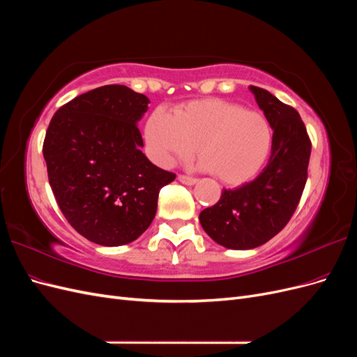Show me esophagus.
Wrapping results in <instances>:
<instances>
[{
  "mask_svg": "<svg viewBox=\"0 0 357 357\" xmlns=\"http://www.w3.org/2000/svg\"><path fill=\"white\" fill-rule=\"evenodd\" d=\"M178 181H180V183H183V185H186V186H193L198 180H197V178H193V177H189V176H183V174H180V176H178Z\"/></svg>",
  "mask_w": 357,
  "mask_h": 357,
  "instance_id": "34e87169",
  "label": "esophagus"
}]
</instances>
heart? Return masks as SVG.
I'll return each instance as SVG.
<instances>
[{"mask_svg": "<svg viewBox=\"0 0 357 357\" xmlns=\"http://www.w3.org/2000/svg\"><path fill=\"white\" fill-rule=\"evenodd\" d=\"M147 152L156 164L171 167L197 150L199 167L213 171L225 185L253 180L271 155L274 132L268 117L220 98L177 105L172 116L162 107L144 123Z\"/></svg>", "mask_w": 357, "mask_h": 357, "instance_id": "1", "label": "heart"}]
</instances>
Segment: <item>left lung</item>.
I'll return each mask as SVG.
<instances>
[{
  "label": "left lung",
  "instance_id": "obj_1",
  "mask_svg": "<svg viewBox=\"0 0 357 357\" xmlns=\"http://www.w3.org/2000/svg\"><path fill=\"white\" fill-rule=\"evenodd\" d=\"M248 89L274 131L271 156L253 181L223 189L219 202L199 214L210 238L232 250L262 245L284 228L304 192L311 155L299 113L262 88Z\"/></svg>",
  "mask_w": 357,
  "mask_h": 357
}]
</instances>
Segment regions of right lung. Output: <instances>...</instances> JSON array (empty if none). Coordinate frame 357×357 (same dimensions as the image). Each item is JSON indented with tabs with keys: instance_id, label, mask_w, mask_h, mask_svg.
Segmentation results:
<instances>
[{
	"instance_id": "right-lung-1",
	"label": "right lung",
	"mask_w": 357,
	"mask_h": 357,
	"mask_svg": "<svg viewBox=\"0 0 357 357\" xmlns=\"http://www.w3.org/2000/svg\"><path fill=\"white\" fill-rule=\"evenodd\" d=\"M149 102L128 86L107 84L52 117L43 144L50 188L68 223L92 243L135 241L155 219L159 190L176 178L142 152L137 123Z\"/></svg>"
}]
</instances>
